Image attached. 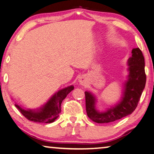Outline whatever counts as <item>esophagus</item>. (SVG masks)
<instances>
[{
    "label": "esophagus",
    "mask_w": 154,
    "mask_h": 154,
    "mask_svg": "<svg viewBox=\"0 0 154 154\" xmlns=\"http://www.w3.org/2000/svg\"><path fill=\"white\" fill-rule=\"evenodd\" d=\"M79 82L81 85H85V84H86V82H87L86 77H84V76L80 77L79 79Z\"/></svg>",
    "instance_id": "obj_1"
}]
</instances>
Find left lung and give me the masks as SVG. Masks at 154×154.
<instances>
[{
    "instance_id": "left-lung-1",
    "label": "left lung",
    "mask_w": 154,
    "mask_h": 154,
    "mask_svg": "<svg viewBox=\"0 0 154 154\" xmlns=\"http://www.w3.org/2000/svg\"><path fill=\"white\" fill-rule=\"evenodd\" d=\"M127 66L128 72L122 86V96L113 105L100 111L96 106V96L90 91L85 92L87 115L92 121L98 124L109 123L129 116L135 110L146 83L145 59L139 48L132 49Z\"/></svg>"
}]
</instances>
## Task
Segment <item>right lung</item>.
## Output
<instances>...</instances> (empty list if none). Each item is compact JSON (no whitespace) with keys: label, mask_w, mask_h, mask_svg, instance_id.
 Instances as JSON below:
<instances>
[{"label":"right lung","mask_w":154,"mask_h":154,"mask_svg":"<svg viewBox=\"0 0 154 154\" xmlns=\"http://www.w3.org/2000/svg\"><path fill=\"white\" fill-rule=\"evenodd\" d=\"M73 89V85L60 89L38 108L26 109L17 103L15 104V106L28 120L38 123H51L58 118L60 113L62 100Z\"/></svg>","instance_id":"1"}]
</instances>
